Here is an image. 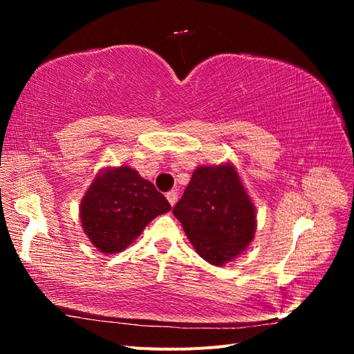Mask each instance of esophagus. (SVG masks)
Segmentation results:
<instances>
[{
	"label": "esophagus",
	"mask_w": 354,
	"mask_h": 354,
	"mask_svg": "<svg viewBox=\"0 0 354 354\" xmlns=\"http://www.w3.org/2000/svg\"><path fill=\"white\" fill-rule=\"evenodd\" d=\"M165 196H167V199H169V202H170V205H171V207L176 204V201H178V193H176L175 190L169 192L167 194H165Z\"/></svg>",
	"instance_id": "34e87169"
}]
</instances>
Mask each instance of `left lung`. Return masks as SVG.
Masks as SVG:
<instances>
[{"instance_id": "obj_1", "label": "left lung", "mask_w": 354, "mask_h": 354, "mask_svg": "<svg viewBox=\"0 0 354 354\" xmlns=\"http://www.w3.org/2000/svg\"><path fill=\"white\" fill-rule=\"evenodd\" d=\"M173 214L196 252L214 266L237 257L254 239L255 208L231 164L194 170Z\"/></svg>"}]
</instances>
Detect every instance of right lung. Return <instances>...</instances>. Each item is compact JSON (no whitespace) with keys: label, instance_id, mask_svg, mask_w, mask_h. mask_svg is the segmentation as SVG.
<instances>
[{"label":"right lung","instance_id":"add662e5","mask_svg":"<svg viewBox=\"0 0 354 354\" xmlns=\"http://www.w3.org/2000/svg\"><path fill=\"white\" fill-rule=\"evenodd\" d=\"M164 194L131 167L97 176L82 199V228L104 254L122 252L156 216L170 212Z\"/></svg>","mask_w":354,"mask_h":354}]
</instances>
